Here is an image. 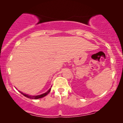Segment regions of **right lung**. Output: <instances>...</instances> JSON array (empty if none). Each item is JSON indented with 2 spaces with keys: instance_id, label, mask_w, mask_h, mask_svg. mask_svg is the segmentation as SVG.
Returning a JSON list of instances; mask_svg holds the SVG:
<instances>
[{
  "instance_id": "1",
  "label": "right lung",
  "mask_w": 123,
  "mask_h": 123,
  "mask_svg": "<svg viewBox=\"0 0 123 123\" xmlns=\"http://www.w3.org/2000/svg\"><path fill=\"white\" fill-rule=\"evenodd\" d=\"M51 91V88L49 89V90L47 91L46 92L44 93L43 94H41V95H28V94H24L23 92H21V91H19V92L21 93V94H22V95H24L25 97H27L28 98H30V99H39V98H43V97H45V96H46L48 94H49V92H50Z\"/></svg>"
}]
</instances>
